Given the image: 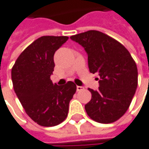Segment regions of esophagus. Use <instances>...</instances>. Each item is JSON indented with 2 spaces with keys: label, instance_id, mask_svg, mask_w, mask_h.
Instances as JSON below:
<instances>
[{
  "label": "esophagus",
  "instance_id": "1",
  "mask_svg": "<svg viewBox=\"0 0 149 149\" xmlns=\"http://www.w3.org/2000/svg\"><path fill=\"white\" fill-rule=\"evenodd\" d=\"M83 89H84V87H83V86H77V91L83 90Z\"/></svg>",
  "mask_w": 149,
  "mask_h": 149
}]
</instances>
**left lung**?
Instances as JSON below:
<instances>
[{
  "instance_id": "1",
  "label": "left lung",
  "mask_w": 149,
  "mask_h": 149,
  "mask_svg": "<svg viewBox=\"0 0 149 149\" xmlns=\"http://www.w3.org/2000/svg\"><path fill=\"white\" fill-rule=\"evenodd\" d=\"M70 38L86 50L91 72L99 75V90L88 88L91 99L85 105L87 115L101 124L118 120L129 109L137 89L134 60L123 44L100 31L89 30Z\"/></svg>"
}]
</instances>
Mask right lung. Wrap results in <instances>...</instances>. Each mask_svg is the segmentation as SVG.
Here are the masks:
<instances>
[{
	"label": "right lung",
	"instance_id": "1",
	"mask_svg": "<svg viewBox=\"0 0 149 149\" xmlns=\"http://www.w3.org/2000/svg\"><path fill=\"white\" fill-rule=\"evenodd\" d=\"M67 36H42L20 54L11 69L15 92L26 114L44 127L59 125L68 116L69 102L77 91L72 81L63 86L50 79L55 52Z\"/></svg>",
	"mask_w": 149,
	"mask_h": 149
}]
</instances>
